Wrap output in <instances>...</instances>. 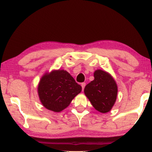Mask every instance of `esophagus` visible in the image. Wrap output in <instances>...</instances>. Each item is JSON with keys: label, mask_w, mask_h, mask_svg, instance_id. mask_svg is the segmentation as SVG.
Masks as SVG:
<instances>
[{"label": "esophagus", "mask_w": 152, "mask_h": 152, "mask_svg": "<svg viewBox=\"0 0 152 152\" xmlns=\"http://www.w3.org/2000/svg\"><path fill=\"white\" fill-rule=\"evenodd\" d=\"M81 86H82V91H84V87H85V86H86V83H84V82L82 83V84H81Z\"/></svg>", "instance_id": "1"}]
</instances>
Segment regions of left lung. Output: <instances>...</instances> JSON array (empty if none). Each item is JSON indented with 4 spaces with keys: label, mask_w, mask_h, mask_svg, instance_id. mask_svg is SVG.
<instances>
[{
    "label": "left lung",
    "mask_w": 152,
    "mask_h": 152,
    "mask_svg": "<svg viewBox=\"0 0 152 152\" xmlns=\"http://www.w3.org/2000/svg\"><path fill=\"white\" fill-rule=\"evenodd\" d=\"M94 80L85 86L84 93L97 111L107 113L116 100L117 84L109 73L102 70L94 72Z\"/></svg>",
    "instance_id": "obj_1"
}]
</instances>
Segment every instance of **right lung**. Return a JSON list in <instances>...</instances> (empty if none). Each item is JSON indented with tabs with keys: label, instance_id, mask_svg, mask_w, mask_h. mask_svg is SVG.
<instances>
[{
	"label": "right lung",
	"instance_id": "right-lung-1",
	"mask_svg": "<svg viewBox=\"0 0 152 152\" xmlns=\"http://www.w3.org/2000/svg\"><path fill=\"white\" fill-rule=\"evenodd\" d=\"M82 91V86L64 70H54L41 79L38 93L42 104L47 109L60 112Z\"/></svg>",
	"mask_w": 152,
	"mask_h": 152
}]
</instances>
